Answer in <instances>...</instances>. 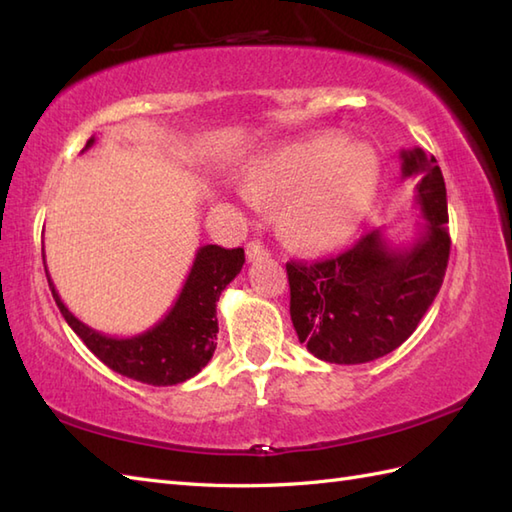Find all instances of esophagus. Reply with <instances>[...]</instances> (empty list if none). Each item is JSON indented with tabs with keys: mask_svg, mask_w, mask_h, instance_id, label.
I'll return each mask as SVG.
<instances>
[{
	"mask_svg": "<svg viewBox=\"0 0 512 512\" xmlns=\"http://www.w3.org/2000/svg\"><path fill=\"white\" fill-rule=\"evenodd\" d=\"M270 255V250L262 242H250L246 246V257L248 262H257V259H264Z\"/></svg>",
	"mask_w": 512,
	"mask_h": 512,
	"instance_id": "esophagus-1",
	"label": "esophagus"
}]
</instances>
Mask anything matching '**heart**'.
Masks as SVG:
<instances>
[{
  "mask_svg": "<svg viewBox=\"0 0 512 512\" xmlns=\"http://www.w3.org/2000/svg\"><path fill=\"white\" fill-rule=\"evenodd\" d=\"M378 184V156L363 143L314 134L270 151L250 169L255 200H284L290 237L308 248H332L361 224Z\"/></svg>",
  "mask_w": 512,
  "mask_h": 512,
  "instance_id": "heart-1",
  "label": "heart"
}]
</instances>
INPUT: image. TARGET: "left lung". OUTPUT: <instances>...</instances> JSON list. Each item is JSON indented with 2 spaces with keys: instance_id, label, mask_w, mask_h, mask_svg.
<instances>
[{
  "instance_id": "1",
  "label": "left lung",
  "mask_w": 512,
  "mask_h": 512,
  "mask_svg": "<svg viewBox=\"0 0 512 512\" xmlns=\"http://www.w3.org/2000/svg\"><path fill=\"white\" fill-rule=\"evenodd\" d=\"M402 178H418L413 200L424 222L409 246L380 228L321 262H288L290 319L308 352L325 363L358 365L394 352L418 328L449 264L447 187L433 156L402 149Z\"/></svg>"
}]
</instances>
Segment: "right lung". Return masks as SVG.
Listing matches in <instances>:
<instances>
[{
  "label": "right lung",
  "instance_id": "add662e5",
  "mask_svg": "<svg viewBox=\"0 0 512 512\" xmlns=\"http://www.w3.org/2000/svg\"><path fill=\"white\" fill-rule=\"evenodd\" d=\"M94 140L96 138L92 136L85 143V149H90ZM43 266H46V259H43ZM242 266L244 248L228 250L215 244L200 246L189 277L165 319H160L147 332L127 336V339L101 334L76 319L61 301L48 268L46 277L63 319L99 361L138 383L167 387L193 378L211 361L217 345L215 306Z\"/></svg>",
  "mask_w": 512,
  "mask_h": 512
}]
</instances>
